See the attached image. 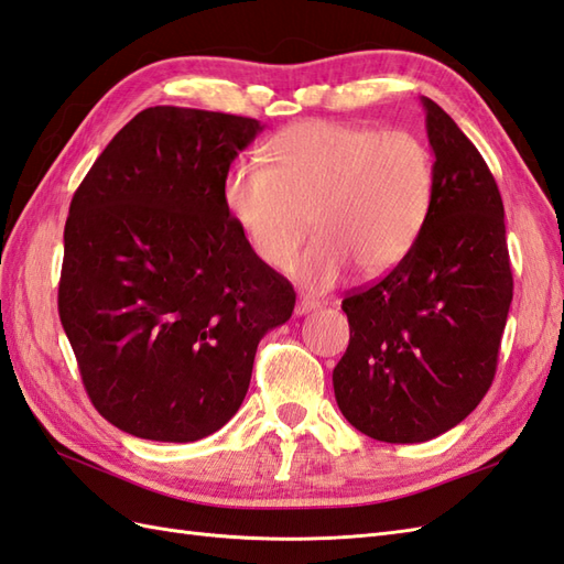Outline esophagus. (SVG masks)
<instances>
[{"label": "esophagus", "mask_w": 564, "mask_h": 564, "mask_svg": "<svg viewBox=\"0 0 564 564\" xmlns=\"http://www.w3.org/2000/svg\"><path fill=\"white\" fill-rule=\"evenodd\" d=\"M317 307H319L317 300L300 295L297 303H295V314H300V317H303V314H307V312H312V310H317Z\"/></svg>", "instance_id": "obj_1"}]
</instances>
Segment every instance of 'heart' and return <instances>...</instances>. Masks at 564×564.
Returning a JSON list of instances; mask_svg holds the SVG:
<instances>
[{"label": "heart", "instance_id": "1", "mask_svg": "<svg viewBox=\"0 0 564 564\" xmlns=\"http://www.w3.org/2000/svg\"><path fill=\"white\" fill-rule=\"evenodd\" d=\"M269 165L238 161L223 202L254 254L273 269L317 238L288 271L312 291L344 281L356 264L384 273L411 254L435 199V161L411 132L348 122H300L273 137Z\"/></svg>", "mask_w": 564, "mask_h": 564}]
</instances>
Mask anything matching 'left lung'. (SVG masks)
Instances as JSON below:
<instances>
[{"label": "left lung", "mask_w": 564, "mask_h": 564, "mask_svg": "<svg viewBox=\"0 0 564 564\" xmlns=\"http://www.w3.org/2000/svg\"><path fill=\"white\" fill-rule=\"evenodd\" d=\"M435 199L411 254L350 293L334 368L346 421L379 442H427L488 394L512 305L505 206L490 167L435 100L421 98Z\"/></svg>", "instance_id": "left-lung-1"}]
</instances>
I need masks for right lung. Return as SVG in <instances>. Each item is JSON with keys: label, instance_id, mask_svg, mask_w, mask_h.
Here are the masks:
<instances>
[{"label": "right lung", "instance_id": "add662e5", "mask_svg": "<svg viewBox=\"0 0 564 564\" xmlns=\"http://www.w3.org/2000/svg\"><path fill=\"white\" fill-rule=\"evenodd\" d=\"M252 117L155 105L127 122L74 192L59 319L105 421L196 442L238 413L254 352L295 291L228 214L230 163Z\"/></svg>", "mask_w": 564, "mask_h": 564}]
</instances>
